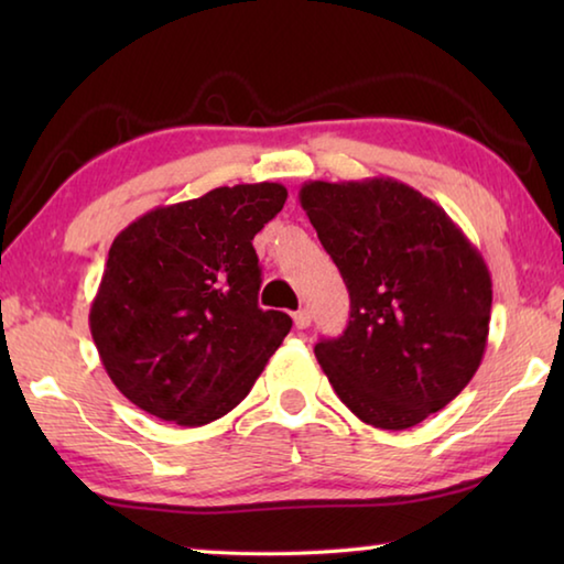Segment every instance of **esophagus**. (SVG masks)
<instances>
[{
  "label": "esophagus",
  "instance_id": "obj_1",
  "mask_svg": "<svg viewBox=\"0 0 564 564\" xmlns=\"http://www.w3.org/2000/svg\"><path fill=\"white\" fill-rule=\"evenodd\" d=\"M293 323H295V328H299V330L308 328V326H311V311H308V308L295 311V313H293Z\"/></svg>",
  "mask_w": 564,
  "mask_h": 564
}]
</instances>
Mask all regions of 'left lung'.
<instances>
[{"instance_id":"obj_1","label":"left lung","mask_w":564,"mask_h":564,"mask_svg":"<svg viewBox=\"0 0 564 564\" xmlns=\"http://www.w3.org/2000/svg\"><path fill=\"white\" fill-rule=\"evenodd\" d=\"M308 214L350 295L316 358L362 423L405 431L470 383L488 346L492 281L441 206L395 178L308 181Z\"/></svg>"}]
</instances>
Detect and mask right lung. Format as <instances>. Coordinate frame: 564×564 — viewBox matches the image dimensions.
Masks as SVG:
<instances>
[{"instance_id": "add662e5", "label": "right lung", "mask_w": 564, "mask_h": 564, "mask_svg": "<svg viewBox=\"0 0 564 564\" xmlns=\"http://www.w3.org/2000/svg\"><path fill=\"white\" fill-rule=\"evenodd\" d=\"M281 184L221 186L129 224L109 248L89 328L133 405L196 427L253 388L293 321L259 308L253 236L285 204Z\"/></svg>"}]
</instances>
